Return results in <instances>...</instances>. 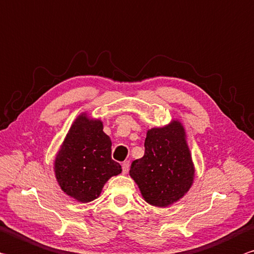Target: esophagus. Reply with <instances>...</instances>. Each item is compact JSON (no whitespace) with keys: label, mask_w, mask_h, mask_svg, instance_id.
Returning <instances> with one entry per match:
<instances>
[{"label":"esophagus","mask_w":254,"mask_h":254,"mask_svg":"<svg viewBox=\"0 0 254 254\" xmlns=\"http://www.w3.org/2000/svg\"><path fill=\"white\" fill-rule=\"evenodd\" d=\"M128 168H130V162H128V161H126V162L122 163V172H123L124 174L127 173Z\"/></svg>","instance_id":"esophagus-1"}]
</instances>
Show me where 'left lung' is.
<instances>
[{
	"mask_svg": "<svg viewBox=\"0 0 254 254\" xmlns=\"http://www.w3.org/2000/svg\"><path fill=\"white\" fill-rule=\"evenodd\" d=\"M184 136V128L177 121L151 128L146 133L144 155L131 164L130 175L152 205L172 204L191 187L194 169Z\"/></svg>",
	"mask_w": 254,
	"mask_h": 254,
	"instance_id": "8db88e82",
	"label": "left lung"
}]
</instances>
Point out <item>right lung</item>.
I'll return each instance as SVG.
<instances>
[{
    "instance_id": "obj_1",
    "label": "right lung",
    "mask_w": 254,
    "mask_h": 254,
    "mask_svg": "<svg viewBox=\"0 0 254 254\" xmlns=\"http://www.w3.org/2000/svg\"><path fill=\"white\" fill-rule=\"evenodd\" d=\"M111 145L102 122L80 115L55 159V175L62 190L80 202L96 199L105 182L122 171L112 160Z\"/></svg>"
}]
</instances>
